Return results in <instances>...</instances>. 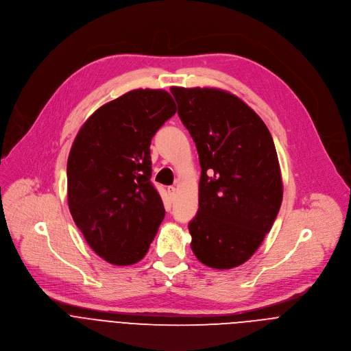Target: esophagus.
I'll return each instance as SVG.
<instances>
[{"label":"esophagus","instance_id":"34e87169","mask_svg":"<svg viewBox=\"0 0 351 351\" xmlns=\"http://www.w3.org/2000/svg\"><path fill=\"white\" fill-rule=\"evenodd\" d=\"M167 191H168V195H169L171 198H175V195H176V187H173V186H169Z\"/></svg>","mask_w":351,"mask_h":351}]
</instances>
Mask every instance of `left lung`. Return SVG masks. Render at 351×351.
<instances>
[{"mask_svg":"<svg viewBox=\"0 0 351 351\" xmlns=\"http://www.w3.org/2000/svg\"><path fill=\"white\" fill-rule=\"evenodd\" d=\"M178 114L195 142L199 208L189 224L205 265L231 269L260 247L283 199L280 165L261 117L237 95L210 87H171Z\"/></svg>","mask_w":351,"mask_h":351,"instance_id":"left-lung-1","label":"left lung"}]
</instances>
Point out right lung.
I'll list each match as a JSON object with an SVG mask.
<instances>
[{
  "label": "right lung",
  "mask_w": 351,
  "mask_h": 351,
  "mask_svg": "<svg viewBox=\"0 0 351 351\" xmlns=\"http://www.w3.org/2000/svg\"><path fill=\"white\" fill-rule=\"evenodd\" d=\"M175 113L165 90H132L97 109L72 143L69 212L88 246L113 265L141 261L164 220L150 182V143Z\"/></svg>",
  "instance_id": "obj_1"
}]
</instances>
